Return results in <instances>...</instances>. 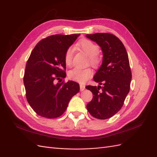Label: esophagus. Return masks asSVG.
<instances>
[{
  "instance_id": "esophagus-1",
  "label": "esophagus",
  "mask_w": 157,
  "mask_h": 157,
  "mask_svg": "<svg viewBox=\"0 0 157 157\" xmlns=\"http://www.w3.org/2000/svg\"><path fill=\"white\" fill-rule=\"evenodd\" d=\"M85 89V86L83 84H80V91H83V90Z\"/></svg>"
}]
</instances>
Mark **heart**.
I'll list each match as a JSON object with an SVG mask.
<instances>
[{"mask_svg":"<svg viewBox=\"0 0 157 157\" xmlns=\"http://www.w3.org/2000/svg\"><path fill=\"white\" fill-rule=\"evenodd\" d=\"M78 46L89 57L90 63L94 67H97L99 64V59L98 54L99 52V47L91 40L83 39L78 44ZM73 56V48L69 47L65 53V62L66 65L70 66L72 63ZM93 75V71L91 69H80L76 67L69 72V77L71 79L80 83H84L91 78Z\"/></svg>","mask_w":157,"mask_h":157,"instance_id":"heart-1","label":"heart"}]
</instances>
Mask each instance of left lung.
<instances>
[{
    "label": "left lung",
    "mask_w": 157,
    "mask_h": 157,
    "mask_svg": "<svg viewBox=\"0 0 157 157\" xmlns=\"http://www.w3.org/2000/svg\"><path fill=\"white\" fill-rule=\"evenodd\" d=\"M86 36L101 47L103 61L94 80L103 86H87L94 95L86 108L92 117L107 119L115 115L122 107L130 91L132 72L124 44L110 33H97Z\"/></svg>",
    "instance_id": "left-lung-1"
}]
</instances>
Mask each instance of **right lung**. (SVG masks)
Returning <instances> with one entry per match:
<instances>
[{
	"label": "right lung",
	"instance_id": "add662e5",
	"mask_svg": "<svg viewBox=\"0 0 157 157\" xmlns=\"http://www.w3.org/2000/svg\"><path fill=\"white\" fill-rule=\"evenodd\" d=\"M79 35L49 36L37 43L31 53L23 83L27 100L37 115L48 118L60 117L79 92V84L72 80L55 83L65 78V53Z\"/></svg>",
	"mask_w": 157,
	"mask_h": 157
}]
</instances>
